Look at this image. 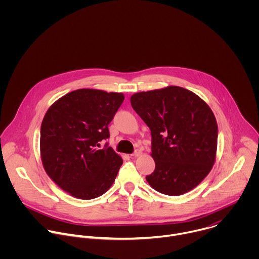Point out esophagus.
<instances>
[{
  "mask_svg": "<svg viewBox=\"0 0 259 259\" xmlns=\"http://www.w3.org/2000/svg\"><path fill=\"white\" fill-rule=\"evenodd\" d=\"M141 155V151L140 150H136L132 155H131V157L132 158H136V157H139Z\"/></svg>",
  "mask_w": 259,
  "mask_h": 259,
  "instance_id": "34e87169",
  "label": "esophagus"
}]
</instances>
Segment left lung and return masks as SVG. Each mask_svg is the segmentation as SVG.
<instances>
[{"mask_svg": "<svg viewBox=\"0 0 259 259\" xmlns=\"http://www.w3.org/2000/svg\"><path fill=\"white\" fill-rule=\"evenodd\" d=\"M130 101L152 133L156 168L146 181L157 192L174 197L195 189L216 159L218 128L209 105L178 86L138 92Z\"/></svg>", "mask_w": 259, "mask_h": 259, "instance_id": "1", "label": "left lung"}]
</instances>
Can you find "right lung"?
I'll list each match as a JSON object with an SVG mask.
<instances>
[{
    "label": "right lung",
    "mask_w": 259,
    "mask_h": 259,
    "mask_svg": "<svg viewBox=\"0 0 259 259\" xmlns=\"http://www.w3.org/2000/svg\"><path fill=\"white\" fill-rule=\"evenodd\" d=\"M123 93L96 89L71 91L47 110L41 125L43 167L70 196L91 200L113 186L123 159L112 147H100L109 137L108 124L124 101Z\"/></svg>",
    "instance_id": "obj_1"
}]
</instances>
